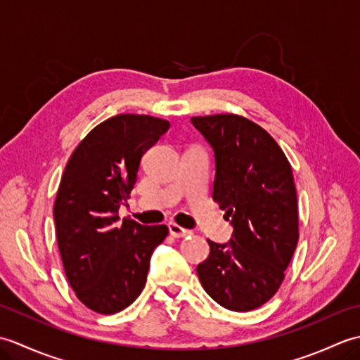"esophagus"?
Instances as JSON below:
<instances>
[{"label":"esophagus","instance_id":"34e87169","mask_svg":"<svg viewBox=\"0 0 360 360\" xmlns=\"http://www.w3.org/2000/svg\"><path fill=\"white\" fill-rule=\"evenodd\" d=\"M168 229H170V233H172V236H174V238H186V236L193 235L192 231L181 227V226H178L176 223L168 224Z\"/></svg>","mask_w":360,"mask_h":360}]
</instances>
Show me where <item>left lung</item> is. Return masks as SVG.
Instances as JSON below:
<instances>
[{
  "label": "left lung",
  "mask_w": 360,
  "mask_h": 360,
  "mask_svg": "<svg viewBox=\"0 0 360 360\" xmlns=\"http://www.w3.org/2000/svg\"><path fill=\"white\" fill-rule=\"evenodd\" d=\"M215 150L213 201L233 226L229 244L210 240L201 285L226 309L248 312L277 292L298 241L292 168L264 128L238 114L192 117Z\"/></svg>",
  "instance_id": "left-lung-1"
}]
</instances>
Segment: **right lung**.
<instances>
[{"mask_svg": "<svg viewBox=\"0 0 360 360\" xmlns=\"http://www.w3.org/2000/svg\"><path fill=\"white\" fill-rule=\"evenodd\" d=\"M168 128L165 119L117 114L91 129L65 167L53 202L60 257L75 295L98 314H116L141 295L153 250L168 235L165 224L119 223L117 215L143 153Z\"/></svg>", "mask_w": 360, "mask_h": 360, "instance_id": "add662e5", "label": "right lung"}]
</instances>
